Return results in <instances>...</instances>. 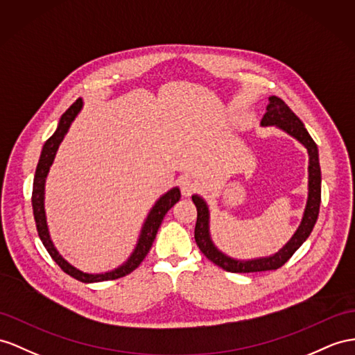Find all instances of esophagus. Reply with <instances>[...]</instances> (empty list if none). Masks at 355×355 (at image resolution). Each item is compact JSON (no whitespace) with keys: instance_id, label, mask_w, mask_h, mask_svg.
Segmentation results:
<instances>
[{"instance_id":"esophagus-1","label":"esophagus","mask_w":355,"mask_h":355,"mask_svg":"<svg viewBox=\"0 0 355 355\" xmlns=\"http://www.w3.org/2000/svg\"><path fill=\"white\" fill-rule=\"evenodd\" d=\"M178 183H180L181 193H183L184 196H190V195H192V193L195 192V190H196V187H198L196 180H195L193 177H190V175L181 177Z\"/></svg>"}]
</instances>
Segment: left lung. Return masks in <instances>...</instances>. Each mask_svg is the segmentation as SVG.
Instances as JSON below:
<instances>
[{"label": "left lung", "instance_id": "8db88e82", "mask_svg": "<svg viewBox=\"0 0 355 355\" xmlns=\"http://www.w3.org/2000/svg\"><path fill=\"white\" fill-rule=\"evenodd\" d=\"M261 125H276L279 129L286 132L288 135L295 138L300 144L304 145V148L309 153V193L307 202L303 213L302 223L298 230L291 237V240L282 248L275 255L267 258H257L249 261L234 259L228 255H225L214 246L210 235V211L208 205L201 196L193 195L192 201L196 205L198 219L195 226V241L198 248L201 249L204 255L214 262L220 268L231 271V272H257V271H267V270H277L285 262L294 255L295 250L302 246L306 239L311 235L313 226L316 223L318 214H320V204H321V168L320 159H318V147L315 141L311 138V135L306 130L302 120L291 111L289 106L284 100L271 96L268 97L267 112L261 120Z\"/></svg>", "mask_w": 355, "mask_h": 355}]
</instances>
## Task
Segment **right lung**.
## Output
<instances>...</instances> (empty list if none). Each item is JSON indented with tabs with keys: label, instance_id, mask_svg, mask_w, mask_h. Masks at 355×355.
<instances>
[{
	"label": "right lung",
	"instance_id": "obj_1",
	"mask_svg": "<svg viewBox=\"0 0 355 355\" xmlns=\"http://www.w3.org/2000/svg\"><path fill=\"white\" fill-rule=\"evenodd\" d=\"M83 106H84L83 98H78L76 102L71 105L64 114L61 115L55 133H53L51 138L44 142L40 159L37 163V168H35L31 202H33V213H34L35 226H37L39 237L43 243V246L46 248L51 258L55 261L60 266V268L64 272H67L69 276L75 277L76 280L84 282V284H93V282L120 279L125 275H129V272H132L136 267H139V264L144 261V258L147 257V253L150 252V249L153 246V241H154V239H156V234L159 231V226L162 225L163 217H165V214L171 210V208L180 201L181 193H180L178 187H174L163 196H160L159 201L154 204V207L151 208L148 216H147V219H145V222H144L141 235L138 239V243H136L135 250L132 252L130 258L127 259L123 266H120L115 270L106 271V272L91 275V272H84L71 264H69V262L60 255V252L55 249V246H53V243L51 240L48 223H46V213H44V181H46L49 168L52 166L53 159H55V154L58 151L61 141L64 139L66 133L69 132V127L71 125V123H73V120L80 112Z\"/></svg>",
	"mask_w": 355,
	"mask_h": 355
}]
</instances>
